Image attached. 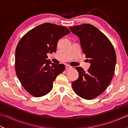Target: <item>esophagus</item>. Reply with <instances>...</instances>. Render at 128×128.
Segmentation results:
<instances>
[{
	"label": "esophagus",
	"instance_id": "esophagus-1",
	"mask_svg": "<svg viewBox=\"0 0 128 128\" xmlns=\"http://www.w3.org/2000/svg\"><path fill=\"white\" fill-rule=\"evenodd\" d=\"M71 68H72V67L70 66V65H68V64L66 65V70H70V69H71Z\"/></svg>",
	"mask_w": 128,
	"mask_h": 128
}]
</instances>
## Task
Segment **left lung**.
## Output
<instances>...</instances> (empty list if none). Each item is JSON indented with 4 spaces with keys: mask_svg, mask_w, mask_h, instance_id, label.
<instances>
[{
    "mask_svg": "<svg viewBox=\"0 0 128 128\" xmlns=\"http://www.w3.org/2000/svg\"><path fill=\"white\" fill-rule=\"evenodd\" d=\"M79 38L82 52L90 64L86 72L76 67L78 78L72 86L77 95L91 100L104 91L114 75L116 58L114 47L109 40L95 26L84 24L69 27Z\"/></svg>",
    "mask_w": 128,
    "mask_h": 128,
    "instance_id": "8db88e82",
    "label": "left lung"
}]
</instances>
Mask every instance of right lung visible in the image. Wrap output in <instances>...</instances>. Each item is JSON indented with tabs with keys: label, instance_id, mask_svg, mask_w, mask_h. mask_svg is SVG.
<instances>
[{
	"label": "right lung",
	"instance_id": "obj_1",
	"mask_svg": "<svg viewBox=\"0 0 128 128\" xmlns=\"http://www.w3.org/2000/svg\"><path fill=\"white\" fill-rule=\"evenodd\" d=\"M70 33L68 28L46 23L36 26L22 38L16 50V71L26 90L35 97L49 93L53 82L65 69L47 59L56 52L60 38Z\"/></svg>",
	"mask_w": 128,
	"mask_h": 128
}]
</instances>
